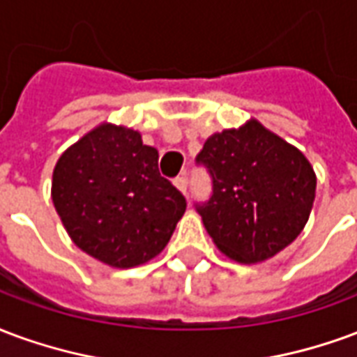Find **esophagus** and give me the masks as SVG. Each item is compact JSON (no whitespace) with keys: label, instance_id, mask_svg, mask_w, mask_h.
<instances>
[{"label":"esophagus","instance_id":"esophagus-1","mask_svg":"<svg viewBox=\"0 0 357 357\" xmlns=\"http://www.w3.org/2000/svg\"><path fill=\"white\" fill-rule=\"evenodd\" d=\"M175 186L178 190H181L182 194H186V192H188V178H186V176H184V175L176 176V178H175Z\"/></svg>","mask_w":357,"mask_h":357}]
</instances>
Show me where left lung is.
I'll use <instances>...</instances> for the list:
<instances>
[{
    "label": "left lung",
    "mask_w": 357,
    "mask_h": 357,
    "mask_svg": "<svg viewBox=\"0 0 357 357\" xmlns=\"http://www.w3.org/2000/svg\"><path fill=\"white\" fill-rule=\"evenodd\" d=\"M196 165L211 176V196L196 202L205 230L238 262L266 261L303 232L316 175L301 150L259 121L207 139Z\"/></svg>",
    "instance_id": "left-lung-1"
}]
</instances>
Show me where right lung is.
<instances>
[{
    "label": "right lung",
    "instance_id": "right-lung-1",
    "mask_svg": "<svg viewBox=\"0 0 357 357\" xmlns=\"http://www.w3.org/2000/svg\"><path fill=\"white\" fill-rule=\"evenodd\" d=\"M140 132L100 125L70 146L53 173V204L74 243L96 261L131 268L167 245L186 211Z\"/></svg>",
    "mask_w": 357,
    "mask_h": 357
}]
</instances>
